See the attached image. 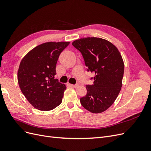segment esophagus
<instances>
[{"label": "esophagus", "mask_w": 151, "mask_h": 151, "mask_svg": "<svg viewBox=\"0 0 151 151\" xmlns=\"http://www.w3.org/2000/svg\"><path fill=\"white\" fill-rule=\"evenodd\" d=\"M70 86L72 87V88H77V87H78V84H70Z\"/></svg>", "instance_id": "34e87169"}]
</instances>
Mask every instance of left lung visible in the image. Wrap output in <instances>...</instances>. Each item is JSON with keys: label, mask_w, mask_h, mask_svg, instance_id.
<instances>
[{"label": "left lung", "mask_w": 151, "mask_h": 151, "mask_svg": "<svg viewBox=\"0 0 151 151\" xmlns=\"http://www.w3.org/2000/svg\"><path fill=\"white\" fill-rule=\"evenodd\" d=\"M72 45L83 55L88 71L95 74L93 84L86 86L87 94L80 99L82 106L93 113L106 111L122 86L124 63L120 52L111 42L100 38H81Z\"/></svg>", "instance_id": "1"}]
</instances>
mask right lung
I'll list each match as a JSON object with an SVG mask.
<instances>
[{"mask_svg":"<svg viewBox=\"0 0 151 151\" xmlns=\"http://www.w3.org/2000/svg\"><path fill=\"white\" fill-rule=\"evenodd\" d=\"M70 42H47L29 51L17 71L21 92L34 108L50 111L62 103L66 86L55 79L59 55Z\"/></svg>","mask_w":151,"mask_h":151,"instance_id":"1","label":"right lung"}]
</instances>
